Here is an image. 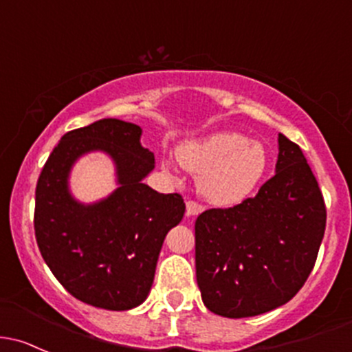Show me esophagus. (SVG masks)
Masks as SVG:
<instances>
[{
	"instance_id": "34e87169",
	"label": "esophagus",
	"mask_w": 352,
	"mask_h": 352,
	"mask_svg": "<svg viewBox=\"0 0 352 352\" xmlns=\"http://www.w3.org/2000/svg\"><path fill=\"white\" fill-rule=\"evenodd\" d=\"M186 207H187L186 214H187L188 217H190V216H197V214H201L202 210H204V207H202L201 204H197V202H194V201H188L187 204H186Z\"/></svg>"
}]
</instances>
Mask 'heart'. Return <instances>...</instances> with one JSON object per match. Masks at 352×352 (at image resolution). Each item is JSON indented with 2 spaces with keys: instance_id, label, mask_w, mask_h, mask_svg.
Listing matches in <instances>:
<instances>
[{
  "instance_id": "heart-1",
  "label": "heart",
  "mask_w": 352,
  "mask_h": 352,
  "mask_svg": "<svg viewBox=\"0 0 352 352\" xmlns=\"http://www.w3.org/2000/svg\"><path fill=\"white\" fill-rule=\"evenodd\" d=\"M180 165L197 175V188L207 202L231 207L250 197L268 168L263 143L236 131H219L190 140L177 148ZM164 168L172 172L166 160Z\"/></svg>"
}]
</instances>
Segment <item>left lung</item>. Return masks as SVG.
I'll use <instances>...</instances> for the list:
<instances>
[{"label": "left lung", "instance_id": "8db88e82", "mask_svg": "<svg viewBox=\"0 0 352 352\" xmlns=\"http://www.w3.org/2000/svg\"><path fill=\"white\" fill-rule=\"evenodd\" d=\"M275 175L254 197L195 221L202 302L229 319L283 305L309 278L325 231V204L300 146L280 133Z\"/></svg>", "mask_w": 352, "mask_h": 352}]
</instances>
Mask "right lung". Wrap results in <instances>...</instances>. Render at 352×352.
Masks as SVG:
<instances>
[{"mask_svg":"<svg viewBox=\"0 0 352 352\" xmlns=\"http://www.w3.org/2000/svg\"><path fill=\"white\" fill-rule=\"evenodd\" d=\"M142 128L104 118L60 138L35 190V236L55 278L80 302L129 310L146 300L166 232L182 221V195L158 194L143 179L155 157L142 146ZM101 151L113 160L118 187L92 205L69 192L72 166Z\"/></svg>","mask_w":352,"mask_h":352,"instance_id":"add662e5","label":"right lung"}]
</instances>
